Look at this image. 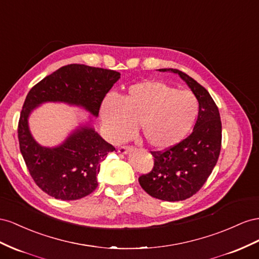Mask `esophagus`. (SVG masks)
<instances>
[{"mask_svg": "<svg viewBox=\"0 0 259 259\" xmlns=\"http://www.w3.org/2000/svg\"><path fill=\"white\" fill-rule=\"evenodd\" d=\"M132 151V147L131 146H120L118 147V153L120 154H128V152Z\"/></svg>", "mask_w": 259, "mask_h": 259, "instance_id": "1", "label": "esophagus"}]
</instances>
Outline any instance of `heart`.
I'll return each instance as SVG.
<instances>
[{
  "label": "heart",
  "mask_w": 259,
  "mask_h": 259,
  "mask_svg": "<svg viewBox=\"0 0 259 259\" xmlns=\"http://www.w3.org/2000/svg\"><path fill=\"white\" fill-rule=\"evenodd\" d=\"M198 114L196 98L158 80L132 84L122 98L107 97L101 106L102 128L112 142L135 130L155 150H166L186 138Z\"/></svg>",
  "instance_id": "obj_1"
}]
</instances>
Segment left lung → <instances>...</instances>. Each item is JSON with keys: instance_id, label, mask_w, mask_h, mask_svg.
Returning a JSON list of instances; mask_svg holds the SVG:
<instances>
[{"instance_id": "left-lung-1", "label": "left lung", "mask_w": 259, "mask_h": 259, "mask_svg": "<svg viewBox=\"0 0 259 259\" xmlns=\"http://www.w3.org/2000/svg\"><path fill=\"white\" fill-rule=\"evenodd\" d=\"M159 71L178 73L198 101V116L193 132L165 151L151 152L154 167L139 178L140 186L153 197L178 202L194 195L216 166L221 149V120L210 94L198 82L178 69Z\"/></svg>"}]
</instances>
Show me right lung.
Segmentation results:
<instances>
[{
	"mask_svg": "<svg viewBox=\"0 0 259 259\" xmlns=\"http://www.w3.org/2000/svg\"><path fill=\"white\" fill-rule=\"evenodd\" d=\"M119 78L115 70L70 64L29 91L18 122L19 149L33 181L50 196L73 201L91 194L98 187L100 162L115 147L90 124L79 127L56 147L41 146L29 130V115L42 103L63 102L82 106L97 117L105 95Z\"/></svg>",
	"mask_w": 259,
	"mask_h": 259,
	"instance_id": "add662e5",
	"label": "right lung"
}]
</instances>
